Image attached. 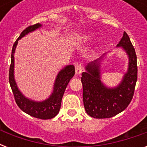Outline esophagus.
<instances>
[{"label":"esophagus","mask_w":147,"mask_h":147,"mask_svg":"<svg viewBox=\"0 0 147 147\" xmlns=\"http://www.w3.org/2000/svg\"><path fill=\"white\" fill-rule=\"evenodd\" d=\"M82 71V65L80 63H76V75H80Z\"/></svg>","instance_id":"1"}]
</instances>
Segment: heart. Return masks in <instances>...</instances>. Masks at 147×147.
Returning <instances> with one entry per match:
<instances>
[{"label": "heart", "mask_w": 147, "mask_h": 147, "mask_svg": "<svg viewBox=\"0 0 147 147\" xmlns=\"http://www.w3.org/2000/svg\"><path fill=\"white\" fill-rule=\"evenodd\" d=\"M97 35H98V33H97L96 31H94V30L86 31V32L82 33V35L81 36L79 40H80L82 42H92V40L95 39Z\"/></svg>", "instance_id": "b5f03b06"}]
</instances>
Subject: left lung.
Wrapping results in <instances>:
<instances>
[{
  "label": "left lung",
  "mask_w": 147,
  "mask_h": 147,
  "mask_svg": "<svg viewBox=\"0 0 147 147\" xmlns=\"http://www.w3.org/2000/svg\"><path fill=\"white\" fill-rule=\"evenodd\" d=\"M128 57L127 70L118 85L109 87L101 81L102 64L108 53L86 65L82 74L85 111L94 118H109L125 110L133 98L137 80V55L126 32L117 45Z\"/></svg>",
  "instance_id": "8db88e82"
}]
</instances>
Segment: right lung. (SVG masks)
<instances>
[{
    "mask_svg": "<svg viewBox=\"0 0 147 147\" xmlns=\"http://www.w3.org/2000/svg\"><path fill=\"white\" fill-rule=\"evenodd\" d=\"M42 24H36L33 26H28L22 32L19 38L14 42L11 53L9 82L16 103L23 111L33 117L48 120L53 118L59 112L62 98L64 94L65 90L66 88L69 81L75 75V66L73 65H68L66 66L63 67L59 71L53 85V92L49 98L42 100H35L26 98L19 89L14 76V53L18 44V41L30 33H32L42 27Z\"/></svg>",
    "mask_w": 147,
    "mask_h": 147,
    "instance_id": "1",
    "label": "right lung"
}]
</instances>
